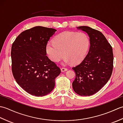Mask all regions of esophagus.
I'll list each match as a JSON object with an SVG mask.
<instances>
[{"label": "esophagus", "mask_w": 123, "mask_h": 123, "mask_svg": "<svg viewBox=\"0 0 123 123\" xmlns=\"http://www.w3.org/2000/svg\"><path fill=\"white\" fill-rule=\"evenodd\" d=\"M61 70L62 72H64V71H66L68 70L67 68H61Z\"/></svg>", "instance_id": "1"}]
</instances>
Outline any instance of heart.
Segmentation results:
<instances>
[{
  "instance_id": "obj_1",
  "label": "heart",
  "mask_w": 123,
  "mask_h": 123,
  "mask_svg": "<svg viewBox=\"0 0 123 123\" xmlns=\"http://www.w3.org/2000/svg\"><path fill=\"white\" fill-rule=\"evenodd\" d=\"M89 45L88 36L83 33L65 32L55 37L53 43H48L46 51L49 58L54 62L65 56V63L76 64L84 58Z\"/></svg>"
}]
</instances>
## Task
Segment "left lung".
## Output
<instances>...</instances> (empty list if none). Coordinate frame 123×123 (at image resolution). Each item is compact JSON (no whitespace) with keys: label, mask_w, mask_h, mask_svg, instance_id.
<instances>
[{"label":"left lung","mask_w":123,"mask_h":123,"mask_svg":"<svg viewBox=\"0 0 123 123\" xmlns=\"http://www.w3.org/2000/svg\"><path fill=\"white\" fill-rule=\"evenodd\" d=\"M77 28L87 33L90 48L81 63L72 68L75 73L72 87L79 95L89 96L100 90L110 79L113 69V49L99 31L86 26Z\"/></svg>","instance_id":"left-lung-1"}]
</instances>
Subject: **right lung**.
I'll list each match as a JSON object with an SVG mask.
<instances>
[{"instance_id": "obj_1", "label": "right lung", "mask_w": 123, "mask_h": 123, "mask_svg": "<svg viewBox=\"0 0 123 123\" xmlns=\"http://www.w3.org/2000/svg\"><path fill=\"white\" fill-rule=\"evenodd\" d=\"M54 28L35 26L22 32L12 43V72L16 81L33 96L50 93L61 70L47 56L46 46Z\"/></svg>"}]
</instances>
